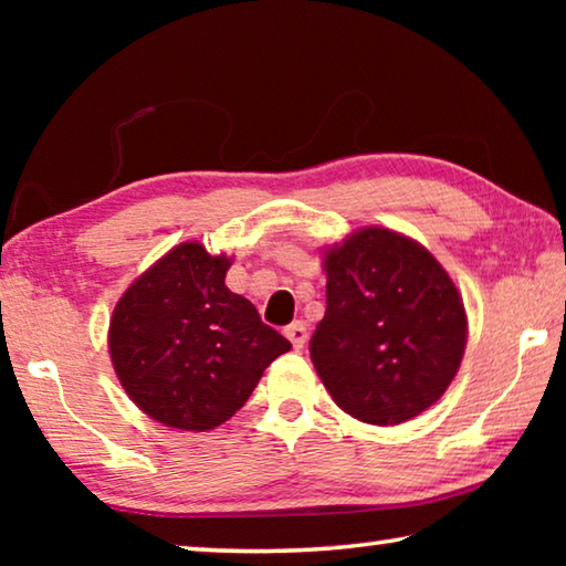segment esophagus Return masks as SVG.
<instances>
[{
    "label": "esophagus",
    "mask_w": 566,
    "mask_h": 566,
    "mask_svg": "<svg viewBox=\"0 0 566 566\" xmlns=\"http://www.w3.org/2000/svg\"><path fill=\"white\" fill-rule=\"evenodd\" d=\"M284 337L292 342L294 349H302L304 342H306V324L304 322H292L290 327L284 329Z\"/></svg>",
    "instance_id": "esophagus-1"
}]
</instances>
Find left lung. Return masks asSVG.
Segmentation results:
<instances>
[{"mask_svg":"<svg viewBox=\"0 0 566 566\" xmlns=\"http://www.w3.org/2000/svg\"><path fill=\"white\" fill-rule=\"evenodd\" d=\"M327 312L310 354L337 405L399 424L444 395L467 344L454 282L415 239L367 227L324 256Z\"/></svg>","mask_w":566,"mask_h":566,"instance_id":"left-lung-1","label":"left lung"}]
</instances>
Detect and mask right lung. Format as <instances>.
<instances>
[{
	"mask_svg": "<svg viewBox=\"0 0 566 566\" xmlns=\"http://www.w3.org/2000/svg\"><path fill=\"white\" fill-rule=\"evenodd\" d=\"M227 256L185 242L114 306V371L134 405L161 424L191 432L219 427L292 349L252 302L227 290Z\"/></svg>",
	"mask_w": 566,
	"mask_h": 566,
	"instance_id": "add662e5",
	"label": "right lung"
}]
</instances>
